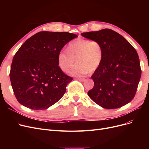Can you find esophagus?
Masks as SVG:
<instances>
[{
    "label": "esophagus",
    "mask_w": 149,
    "mask_h": 149,
    "mask_svg": "<svg viewBox=\"0 0 149 149\" xmlns=\"http://www.w3.org/2000/svg\"><path fill=\"white\" fill-rule=\"evenodd\" d=\"M78 79L79 81H81V82L84 81V80H85V79H84V78H78Z\"/></svg>",
    "instance_id": "1"
}]
</instances>
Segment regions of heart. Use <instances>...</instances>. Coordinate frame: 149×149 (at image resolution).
Returning <instances> with one entry per match:
<instances>
[{
	"label": "heart",
	"mask_w": 149,
	"mask_h": 149,
	"mask_svg": "<svg viewBox=\"0 0 149 149\" xmlns=\"http://www.w3.org/2000/svg\"><path fill=\"white\" fill-rule=\"evenodd\" d=\"M103 56V46L98 40L78 38L69 43L67 52L61 50L58 53V64L61 70L66 72L76 61V64L70 70V73L81 76L97 70Z\"/></svg>",
	"instance_id": "heart-1"
}]
</instances>
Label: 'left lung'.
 Instances as JSON below:
<instances>
[{
	"instance_id": "1",
	"label": "left lung",
	"mask_w": 149,
	"mask_h": 149,
	"mask_svg": "<svg viewBox=\"0 0 149 149\" xmlns=\"http://www.w3.org/2000/svg\"><path fill=\"white\" fill-rule=\"evenodd\" d=\"M81 35L98 40L104 48L101 64L91 77L94 85L88 92L89 97L108 109L127 104L134 97L141 76L136 50L123 36L111 29L82 33Z\"/></svg>"
}]
</instances>
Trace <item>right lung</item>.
Listing matches in <instances>:
<instances>
[{"label": "right lung", "instance_id": "1", "mask_svg": "<svg viewBox=\"0 0 149 149\" xmlns=\"http://www.w3.org/2000/svg\"><path fill=\"white\" fill-rule=\"evenodd\" d=\"M77 37L68 32L40 31L20 47L13 58L10 72L13 91L20 104L43 110L63 96L73 78L58 66V55Z\"/></svg>", "mask_w": 149, "mask_h": 149}]
</instances>
